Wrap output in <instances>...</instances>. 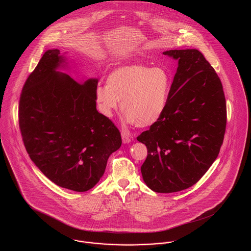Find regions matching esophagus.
<instances>
[{"label":"esophagus","instance_id":"34e87169","mask_svg":"<svg viewBox=\"0 0 251 251\" xmlns=\"http://www.w3.org/2000/svg\"><path fill=\"white\" fill-rule=\"evenodd\" d=\"M121 137H122V141H123V143L128 144L131 142V137H130L128 134H126L125 132H122V133H121Z\"/></svg>","mask_w":251,"mask_h":251}]
</instances>
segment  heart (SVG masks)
Here are the masks:
<instances>
[{
    "instance_id": "b5f03b06",
    "label": "heart",
    "mask_w": 251,
    "mask_h": 251,
    "mask_svg": "<svg viewBox=\"0 0 251 251\" xmlns=\"http://www.w3.org/2000/svg\"><path fill=\"white\" fill-rule=\"evenodd\" d=\"M172 85L166 69L144 64L121 66L109 73L106 85H97L95 100L100 113L111 119L120 107L125 120L145 128L163 117Z\"/></svg>"
}]
</instances>
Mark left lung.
Here are the masks:
<instances>
[{"mask_svg":"<svg viewBox=\"0 0 251 251\" xmlns=\"http://www.w3.org/2000/svg\"><path fill=\"white\" fill-rule=\"evenodd\" d=\"M164 54L179 61L163 117L137 136L148 155L141 167L146 184L157 193L187 189L217 158L227 124L221 81L195 49Z\"/></svg>","mask_w":251,"mask_h":251,"instance_id":"8db88e82","label":"left lung"}]
</instances>
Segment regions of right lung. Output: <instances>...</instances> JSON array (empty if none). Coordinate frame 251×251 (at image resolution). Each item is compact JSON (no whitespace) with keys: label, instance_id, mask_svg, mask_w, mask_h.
<instances>
[{"label":"right lung","instance_id":"add662e5","mask_svg":"<svg viewBox=\"0 0 251 251\" xmlns=\"http://www.w3.org/2000/svg\"><path fill=\"white\" fill-rule=\"evenodd\" d=\"M62 62L59 50H49L29 75L20 97L19 126L27 153L49 179L87 191L120 149L121 135L97 111L98 80L81 84L56 72Z\"/></svg>","mask_w":251,"mask_h":251}]
</instances>
